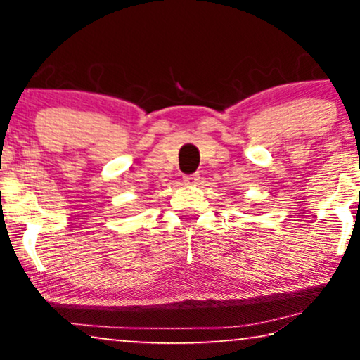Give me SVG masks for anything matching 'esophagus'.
<instances>
[{"label": "esophagus", "instance_id": "obj_1", "mask_svg": "<svg viewBox=\"0 0 360 360\" xmlns=\"http://www.w3.org/2000/svg\"><path fill=\"white\" fill-rule=\"evenodd\" d=\"M184 181H185V185H198V181H200V175H198V174L186 175L185 179H184Z\"/></svg>", "mask_w": 360, "mask_h": 360}]
</instances>
